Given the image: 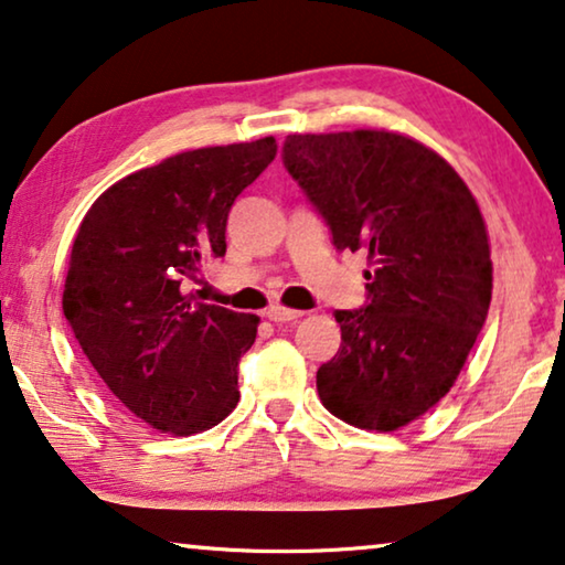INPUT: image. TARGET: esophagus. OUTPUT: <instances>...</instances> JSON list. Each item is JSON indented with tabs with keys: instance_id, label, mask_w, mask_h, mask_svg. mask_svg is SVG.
I'll list each match as a JSON object with an SVG mask.
<instances>
[{
	"instance_id": "esophagus-1",
	"label": "esophagus",
	"mask_w": 565,
	"mask_h": 565,
	"mask_svg": "<svg viewBox=\"0 0 565 565\" xmlns=\"http://www.w3.org/2000/svg\"><path fill=\"white\" fill-rule=\"evenodd\" d=\"M266 317L271 319V322H279V324H284V322H297V319L305 317V311L286 309V307L274 305V307H268V309H266Z\"/></svg>"
}]
</instances>
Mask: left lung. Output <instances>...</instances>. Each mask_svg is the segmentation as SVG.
Listing matches in <instances>:
<instances>
[{"instance_id": "obj_1", "label": "left lung", "mask_w": 565, "mask_h": 565, "mask_svg": "<svg viewBox=\"0 0 565 565\" xmlns=\"http://www.w3.org/2000/svg\"><path fill=\"white\" fill-rule=\"evenodd\" d=\"M281 157L334 248L370 260L365 307L334 311L342 344L317 370L319 398L344 424L395 431L449 393L487 319L482 213L454 167L403 134H289Z\"/></svg>"}]
</instances>
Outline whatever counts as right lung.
Instances as JSON below:
<instances>
[{
  "label": "right lung",
  "mask_w": 565,
  "mask_h": 565,
  "mask_svg": "<svg viewBox=\"0 0 565 565\" xmlns=\"http://www.w3.org/2000/svg\"><path fill=\"white\" fill-rule=\"evenodd\" d=\"M274 157V137L167 157L111 184L75 235L67 324L108 391L162 434L207 431L238 406L258 317L202 305L188 286L225 256L233 202Z\"/></svg>",
  "instance_id": "add662e5"
}]
</instances>
